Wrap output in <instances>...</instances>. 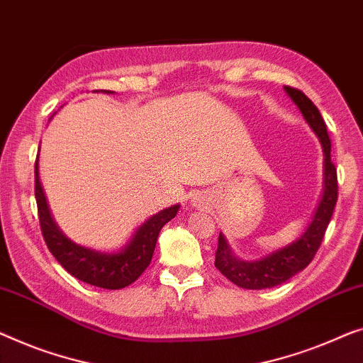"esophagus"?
<instances>
[{"label":"esophagus","mask_w":363,"mask_h":363,"mask_svg":"<svg viewBox=\"0 0 363 363\" xmlns=\"http://www.w3.org/2000/svg\"><path fill=\"white\" fill-rule=\"evenodd\" d=\"M200 200H202V199H200V197H194V200H192V202H194V205H196V207H197V205H200V203H203V202H200Z\"/></svg>","instance_id":"1"}]
</instances>
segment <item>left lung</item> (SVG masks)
Listing matches in <instances>:
<instances>
[{
	"label": "left lung",
	"mask_w": 363,
	"mask_h": 363,
	"mask_svg": "<svg viewBox=\"0 0 363 363\" xmlns=\"http://www.w3.org/2000/svg\"><path fill=\"white\" fill-rule=\"evenodd\" d=\"M284 91L298 107L308 127L313 130V133L321 143L324 156L323 192L306 230L296 240L266 254V256L252 259V261L236 256L225 235L220 233L218 250L215 254V267L235 285L247 290L272 289V286L285 284L294 275L301 272L320 250L337 202V172L331 163V140H329L326 123H324L318 107L301 91L290 88V86H284Z\"/></svg>",
	"instance_id": "1"
}]
</instances>
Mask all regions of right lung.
<instances>
[{
	"mask_svg": "<svg viewBox=\"0 0 363 363\" xmlns=\"http://www.w3.org/2000/svg\"><path fill=\"white\" fill-rule=\"evenodd\" d=\"M94 93L113 94V91H94ZM35 200L43 240L53 257L81 282L107 290L125 289L145 272L153 257L161 228L174 218L181 207L179 203H176L160 210L135 228L125 245L113 251H102L78 245L69 240L57 225L40 182L39 158L35 161Z\"/></svg>",
	"mask_w": 363,
	"mask_h": 363,
	"instance_id": "add662e5",
	"label": "right lung"
}]
</instances>
